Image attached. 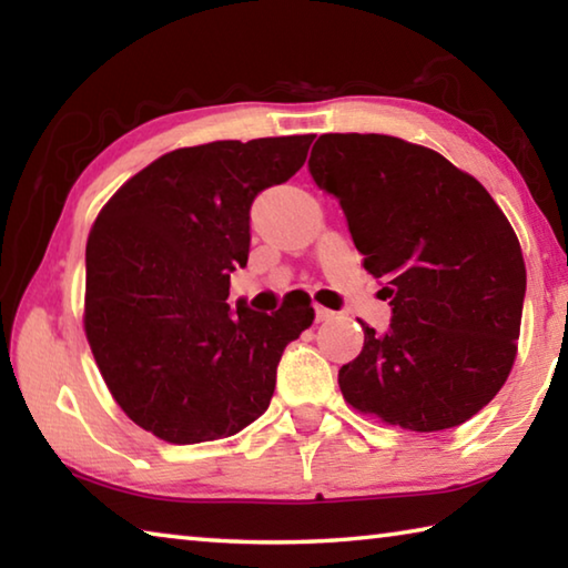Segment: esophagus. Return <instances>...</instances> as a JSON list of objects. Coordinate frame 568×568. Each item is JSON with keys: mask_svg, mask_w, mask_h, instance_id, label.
I'll return each instance as SVG.
<instances>
[{"mask_svg": "<svg viewBox=\"0 0 568 568\" xmlns=\"http://www.w3.org/2000/svg\"><path fill=\"white\" fill-rule=\"evenodd\" d=\"M331 318H333V311H328V307H323V305H315V321L325 323V321H331Z\"/></svg>", "mask_w": 568, "mask_h": 568, "instance_id": "esophagus-1", "label": "esophagus"}]
</instances>
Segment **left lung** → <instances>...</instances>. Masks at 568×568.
Returning <instances> with one entry per match:
<instances>
[{"mask_svg": "<svg viewBox=\"0 0 568 568\" xmlns=\"http://www.w3.org/2000/svg\"><path fill=\"white\" fill-rule=\"evenodd\" d=\"M338 197L363 267L386 285L390 328L363 325L343 398L388 426H460L511 373L526 265L501 207L468 172L390 134H321L307 160Z\"/></svg>", "mask_w": 568, "mask_h": 568, "instance_id": "1", "label": "left lung"}]
</instances>
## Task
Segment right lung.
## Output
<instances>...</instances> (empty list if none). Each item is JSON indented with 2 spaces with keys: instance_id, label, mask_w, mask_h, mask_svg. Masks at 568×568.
I'll return each mask as SVG.
<instances>
[{
  "instance_id": "add662e5",
  "label": "right lung",
  "mask_w": 568,
  "mask_h": 568,
  "mask_svg": "<svg viewBox=\"0 0 568 568\" xmlns=\"http://www.w3.org/2000/svg\"><path fill=\"white\" fill-rule=\"evenodd\" d=\"M313 134L180 148L130 178L88 240L84 333L118 406L168 444L235 436L271 406L311 297L273 315L225 303L250 253V205L303 168Z\"/></svg>"
}]
</instances>
